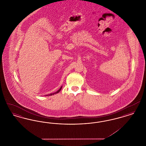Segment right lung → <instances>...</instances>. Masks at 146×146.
<instances>
[{"label":"right lung","instance_id":"1","mask_svg":"<svg viewBox=\"0 0 146 146\" xmlns=\"http://www.w3.org/2000/svg\"><path fill=\"white\" fill-rule=\"evenodd\" d=\"M62 86H61V88H60V89L59 90H58L56 92H54V93H51V94H49V95H45V96H52V95H54V94H57V93H58L60 91H61V89H62Z\"/></svg>","mask_w":146,"mask_h":146}]
</instances>
